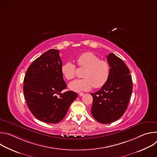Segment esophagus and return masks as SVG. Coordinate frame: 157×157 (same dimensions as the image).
Masks as SVG:
<instances>
[{
    "label": "esophagus",
    "instance_id": "1",
    "mask_svg": "<svg viewBox=\"0 0 157 157\" xmlns=\"http://www.w3.org/2000/svg\"><path fill=\"white\" fill-rule=\"evenodd\" d=\"M84 94V93H79V96H82Z\"/></svg>",
    "mask_w": 157,
    "mask_h": 157
}]
</instances>
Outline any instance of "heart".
<instances>
[{
    "instance_id": "heart-1",
    "label": "heart",
    "mask_w": 157,
    "mask_h": 157,
    "mask_svg": "<svg viewBox=\"0 0 157 157\" xmlns=\"http://www.w3.org/2000/svg\"><path fill=\"white\" fill-rule=\"evenodd\" d=\"M77 64L80 68H86L83 73L84 79H76L69 84V87L76 92L87 91L94 87L101 88L108 81L110 68L109 63L91 52L82 54L77 58ZM61 72L66 79L75 77L76 66L70 61L66 62L61 66Z\"/></svg>"
}]
</instances>
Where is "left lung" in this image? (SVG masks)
<instances>
[{
	"mask_svg": "<svg viewBox=\"0 0 157 157\" xmlns=\"http://www.w3.org/2000/svg\"><path fill=\"white\" fill-rule=\"evenodd\" d=\"M107 59L110 68L108 81L95 93L91 114L100 123L109 124L118 120L125 112L132 93V77L124 62L114 53Z\"/></svg>",
	"mask_w": 157,
	"mask_h": 157,
	"instance_id": "obj_1",
	"label": "left lung"
}]
</instances>
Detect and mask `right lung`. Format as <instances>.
<instances>
[{
    "instance_id": "add662e5",
    "label": "right lung",
    "mask_w": 157,
    "mask_h": 157,
    "mask_svg": "<svg viewBox=\"0 0 157 157\" xmlns=\"http://www.w3.org/2000/svg\"><path fill=\"white\" fill-rule=\"evenodd\" d=\"M59 53V50L51 49L34 60L24 80V94L29 109L37 119L50 124L62 121L78 97L71 91L61 93L66 84Z\"/></svg>"
}]
</instances>
